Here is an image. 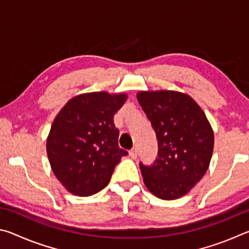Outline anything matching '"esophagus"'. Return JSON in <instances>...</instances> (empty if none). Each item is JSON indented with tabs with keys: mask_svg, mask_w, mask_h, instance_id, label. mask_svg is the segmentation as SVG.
I'll use <instances>...</instances> for the list:
<instances>
[{
	"mask_svg": "<svg viewBox=\"0 0 249 249\" xmlns=\"http://www.w3.org/2000/svg\"><path fill=\"white\" fill-rule=\"evenodd\" d=\"M129 156L132 157L133 159H135L137 157V148H132L129 150Z\"/></svg>",
	"mask_w": 249,
	"mask_h": 249,
	"instance_id": "obj_1",
	"label": "esophagus"
}]
</instances>
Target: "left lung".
I'll return each mask as SVG.
<instances>
[{
	"mask_svg": "<svg viewBox=\"0 0 249 249\" xmlns=\"http://www.w3.org/2000/svg\"><path fill=\"white\" fill-rule=\"evenodd\" d=\"M137 100L158 141V158L153 165L140 163L144 183L159 199H179L208 170L213 129L199 104L182 92L141 91Z\"/></svg>",
	"mask_w": 249,
	"mask_h": 249,
	"instance_id": "obj_1",
	"label": "left lung"
}]
</instances>
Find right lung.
Wrapping results in <instances>:
<instances>
[{"mask_svg": "<svg viewBox=\"0 0 249 249\" xmlns=\"http://www.w3.org/2000/svg\"><path fill=\"white\" fill-rule=\"evenodd\" d=\"M127 94L90 92L73 96L54 117L47 137V156L56 178L70 193L95 195L111 180L128 153L119 147L115 113Z\"/></svg>", "mask_w": 249, "mask_h": 249, "instance_id": "add662e5", "label": "right lung"}]
</instances>
